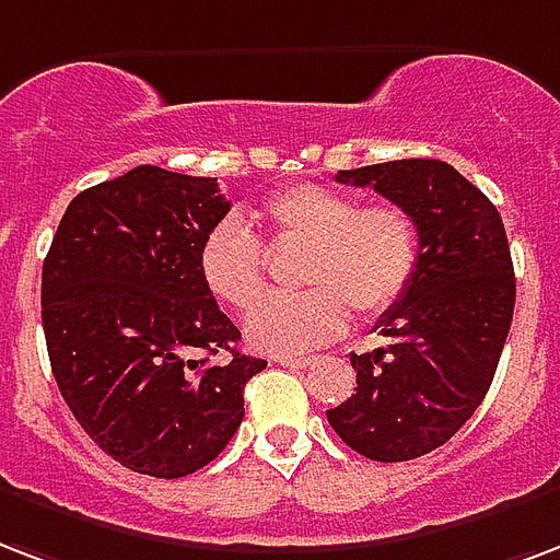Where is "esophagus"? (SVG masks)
I'll list each match as a JSON object with an SVG mask.
<instances>
[{
    "label": "esophagus",
    "mask_w": 560,
    "mask_h": 560,
    "mask_svg": "<svg viewBox=\"0 0 560 560\" xmlns=\"http://www.w3.org/2000/svg\"><path fill=\"white\" fill-rule=\"evenodd\" d=\"M281 366H290V370H302V366L311 364V358H296V355H279L276 358Z\"/></svg>",
    "instance_id": "1"
}]
</instances>
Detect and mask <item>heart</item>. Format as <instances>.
I'll list each match as a JSON object with an SVG mask.
<instances>
[{"mask_svg": "<svg viewBox=\"0 0 560 560\" xmlns=\"http://www.w3.org/2000/svg\"><path fill=\"white\" fill-rule=\"evenodd\" d=\"M258 217L276 246H302L293 279L305 288L252 311L246 340L258 352L296 355L328 343L349 311L373 319L394 308L420 270V225L402 205H361L347 190L302 182L267 196ZM196 270L213 299L246 311L267 284V252L232 213L202 234Z\"/></svg>", "mask_w": 560, "mask_h": 560, "instance_id": "b5f03b06", "label": "heart"}]
</instances>
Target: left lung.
Returning a JSON list of instances; mask_svg holds the SVG:
<instances>
[{
  "instance_id": "left-lung-1",
  "label": "left lung",
  "mask_w": 560,
  "mask_h": 560,
  "mask_svg": "<svg viewBox=\"0 0 560 560\" xmlns=\"http://www.w3.org/2000/svg\"><path fill=\"white\" fill-rule=\"evenodd\" d=\"M337 182L402 205L420 225L422 255L408 293L375 323L390 347L349 355L355 394L326 417L364 458H420L476 413L497 373L517 299L505 225L446 161L340 170Z\"/></svg>"
}]
</instances>
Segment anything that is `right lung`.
Returning a JSON list of instances; mask_svg holds the SVG:
<instances>
[{
    "label": "right lung",
    "mask_w": 560,
    "mask_h": 560,
    "mask_svg": "<svg viewBox=\"0 0 560 560\" xmlns=\"http://www.w3.org/2000/svg\"><path fill=\"white\" fill-rule=\"evenodd\" d=\"M229 208L217 178L135 166L72 199L43 261V335L63 402L143 476L211 464L267 366L234 349L241 331L196 270L202 234ZM220 351L230 358L213 365Z\"/></svg>",
    "instance_id": "add662e5"
}]
</instances>
